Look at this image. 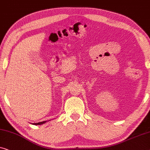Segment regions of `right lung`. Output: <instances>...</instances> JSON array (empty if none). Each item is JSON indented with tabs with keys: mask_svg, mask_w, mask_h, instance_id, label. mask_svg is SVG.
I'll return each mask as SVG.
<instances>
[{
	"mask_svg": "<svg viewBox=\"0 0 150 150\" xmlns=\"http://www.w3.org/2000/svg\"><path fill=\"white\" fill-rule=\"evenodd\" d=\"M48 121H50V120H48ZM47 122V121H43V122H37V123H33V124L34 125H41V124H43Z\"/></svg>",
	"mask_w": 150,
	"mask_h": 150,
	"instance_id": "add662e5",
	"label": "right lung"
}]
</instances>
